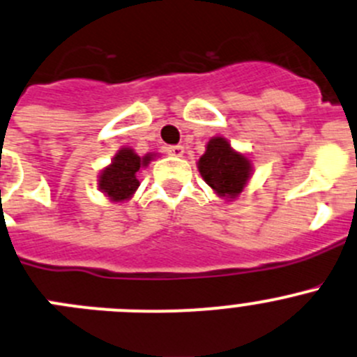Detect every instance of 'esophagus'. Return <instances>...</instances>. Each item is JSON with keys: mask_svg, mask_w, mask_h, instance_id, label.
Masks as SVG:
<instances>
[{"mask_svg": "<svg viewBox=\"0 0 357 357\" xmlns=\"http://www.w3.org/2000/svg\"><path fill=\"white\" fill-rule=\"evenodd\" d=\"M167 153L172 155V157H183L185 148H183L181 144H172V146H167Z\"/></svg>", "mask_w": 357, "mask_h": 357, "instance_id": "obj_1", "label": "esophagus"}]
</instances>
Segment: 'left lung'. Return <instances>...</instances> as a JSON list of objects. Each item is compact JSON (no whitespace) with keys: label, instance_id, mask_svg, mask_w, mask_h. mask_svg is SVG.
<instances>
[{"label":"left lung","instance_id":"left-lung-1","mask_svg":"<svg viewBox=\"0 0 357 357\" xmlns=\"http://www.w3.org/2000/svg\"><path fill=\"white\" fill-rule=\"evenodd\" d=\"M199 172L204 181L227 200L242 193L251 178L252 165L244 153H238L225 137H213L206 153L199 158Z\"/></svg>","mask_w":357,"mask_h":357}]
</instances>
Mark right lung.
<instances>
[{
	"label": "right lung",
	"mask_w": 357,
	"mask_h": 357,
	"mask_svg": "<svg viewBox=\"0 0 357 357\" xmlns=\"http://www.w3.org/2000/svg\"><path fill=\"white\" fill-rule=\"evenodd\" d=\"M155 155L148 153L144 157H139L130 148H122L112 164L105 167L99 174L98 186L106 197H109L112 202H123L129 200L134 195V192L139 186V179H137V171L141 167H146Z\"/></svg>",
	"instance_id": "obj_1"
}]
</instances>
